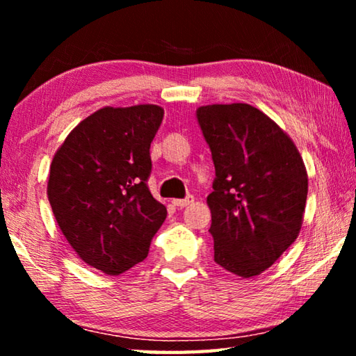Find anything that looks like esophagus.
<instances>
[{
  "label": "esophagus",
  "mask_w": 356,
  "mask_h": 356,
  "mask_svg": "<svg viewBox=\"0 0 356 356\" xmlns=\"http://www.w3.org/2000/svg\"><path fill=\"white\" fill-rule=\"evenodd\" d=\"M195 201V197L193 196H188V197H185V200H172V204L176 207H179V209H184V207H186V206H190V204Z\"/></svg>",
  "instance_id": "esophagus-1"
}]
</instances>
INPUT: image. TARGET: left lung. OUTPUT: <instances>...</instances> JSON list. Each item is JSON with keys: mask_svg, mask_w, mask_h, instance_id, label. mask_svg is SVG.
<instances>
[{"mask_svg": "<svg viewBox=\"0 0 356 356\" xmlns=\"http://www.w3.org/2000/svg\"><path fill=\"white\" fill-rule=\"evenodd\" d=\"M197 120L215 165V262L254 278L278 261L303 225L308 172L297 146L273 119L248 104H213Z\"/></svg>", "mask_w": 356, "mask_h": 356, "instance_id": "left-lung-1", "label": "left lung"}]
</instances>
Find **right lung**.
<instances>
[{"label": "right lung", "mask_w": 356, "mask_h": 356, "mask_svg": "<svg viewBox=\"0 0 356 356\" xmlns=\"http://www.w3.org/2000/svg\"><path fill=\"white\" fill-rule=\"evenodd\" d=\"M163 114L150 104L100 108L51 160L47 196L58 226L78 257L106 275L143 262L166 218L147 186L149 149Z\"/></svg>", "instance_id": "1"}]
</instances>
